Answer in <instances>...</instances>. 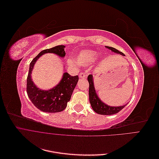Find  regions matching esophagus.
I'll list each match as a JSON object with an SVG mask.
<instances>
[{
    "label": "esophagus",
    "mask_w": 159,
    "mask_h": 159,
    "mask_svg": "<svg viewBox=\"0 0 159 159\" xmlns=\"http://www.w3.org/2000/svg\"><path fill=\"white\" fill-rule=\"evenodd\" d=\"M79 76H80V78L83 79V78H85V77H86V74H85V73H82V72H81V73L79 74Z\"/></svg>",
    "instance_id": "esophagus-1"
}]
</instances>
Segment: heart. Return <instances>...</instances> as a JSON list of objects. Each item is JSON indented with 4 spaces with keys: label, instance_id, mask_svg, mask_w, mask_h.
I'll use <instances>...</instances> for the list:
<instances>
[{
    "label": "heart",
    "instance_id": "obj_1",
    "mask_svg": "<svg viewBox=\"0 0 159 159\" xmlns=\"http://www.w3.org/2000/svg\"><path fill=\"white\" fill-rule=\"evenodd\" d=\"M98 58V54L94 51L91 50H84L80 52L77 57V62L81 65L87 66L92 64ZM77 62L71 59L68 60V64L70 66H75Z\"/></svg>",
    "mask_w": 159,
    "mask_h": 159
}]
</instances>
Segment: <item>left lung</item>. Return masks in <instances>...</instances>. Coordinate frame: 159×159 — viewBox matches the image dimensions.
Here are the masks:
<instances>
[{
  "label": "left lung",
  "mask_w": 159,
  "mask_h": 159,
  "mask_svg": "<svg viewBox=\"0 0 159 159\" xmlns=\"http://www.w3.org/2000/svg\"><path fill=\"white\" fill-rule=\"evenodd\" d=\"M107 48L111 50L112 52H114L115 53H117V54H121L122 56H125L123 53L121 52H119L118 50L114 48L113 47L106 46ZM88 80L89 84V102L91 105V107L93 109L95 113H97L99 115H113L115 113H117L120 111L122 110L126 106V105H123V106L119 107H112L109 106L106 104H105L103 102H102L101 99L99 98L98 96L97 93H96L94 84H93V75L90 74L88 77Z\"/></svg>",
  "instance_id": "obj_1"
}]
</instances>
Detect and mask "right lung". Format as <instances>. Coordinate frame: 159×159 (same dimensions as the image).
I'll return each instance as SVG.
<instances>
[{
  "instance_id": "obj_1",
  "label": "right lung",
  "mask_w": 159,
  "mask_h": 159,
  "mask_svg": "<svg viewBox=\"0 0 159 159\" xmlns=\"http://www.w3.org/2000/svg\"><path fill=\"white\" fill-rule=\"evenodd\" d=\"M64 48L65 46L60 45L43 50L32 60L30 64L29 71L27 77V94L34 105L42 111L57 113L64 110L78 81V75L71 76L68 73L65 72L60 83L56 87L49 90H42L38 88L32 80V71L37 60L46 53H53L63 57L66 55Z\"/></svg>"
}]
</instances>
